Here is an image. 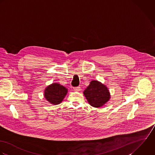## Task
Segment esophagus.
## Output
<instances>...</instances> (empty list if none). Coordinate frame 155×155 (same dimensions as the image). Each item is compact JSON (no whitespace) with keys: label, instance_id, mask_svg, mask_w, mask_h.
I'll use <instances>...</instances> for the list:
<instances>
[{"label":"esophagus","instance_id":"esophagus-1","mask_svg":"<svg viewBox=\"0 0 155 155\" xmlns=\"http://www.w3.org/2000/svg\"><path fill=\"white\" fill-rule=\"evenodd\" d=\"M74 91H76V92H79L81 91V87H74Z\"/></svg>","mask_w":155,"mask_h":155}]
</instances>
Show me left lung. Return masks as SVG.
Wrapping results in <instances>:
<instances>
[{
    "mask_svg": "<svg viewBox=\"0 0 155 155\" xmlns=\"http://www.w3.org/2000/svg\"><path fill=\"white\" fill-rule=\"evenodd\" d=\"M83 93L89 104L96 108L103 106L110 98L107 87L96 80L91 81Z\"/></svg>",
    "mask_w": 155,
    "mask_h": 155,
    "instance_id": "obj_1",
    "label": "left lung"
}]
</instances>
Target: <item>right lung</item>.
<instances>
[{
	"mask_svg": "<svg viewBox=\"0 0 155 155\" xmlns=\"http://www.w3.org/2000/svg\"><path fill=\"white\" fill-rule=\"evenodd\" d=\"M68 89L59 83H53L46 87L44 91L45 99L51 104L58 105L62 102Z\"/></svg>",
	"mask_w": 155,
	"mask_h": 155,
	"instance_id": "add662e5",
	"label": "right lung"
}]
</instances>
